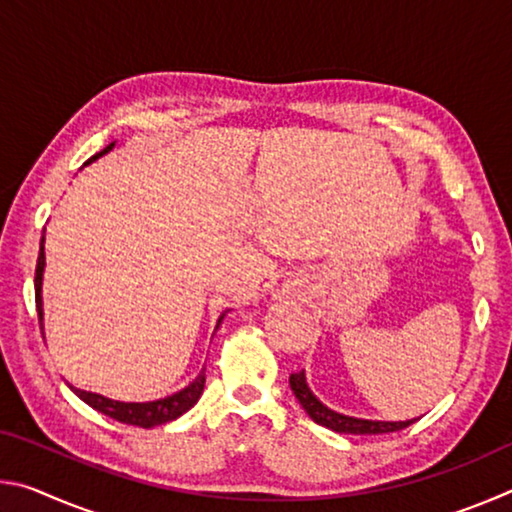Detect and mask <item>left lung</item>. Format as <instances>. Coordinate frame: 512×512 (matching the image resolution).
<instances>
[{"mask_svg":"<svg viewBox=\"0 0 512 512\" xmlns=\"http://www.w3.org/2000/svg\"><path fill=\"white\" fill-rule=\"evenodd\" d=\"M289 386L309 418L316 424H320V427H327L336 433H348V436H379V433H393V431L406 429L409 424L418 420V418L400 420V422L363 420V418H352V415H343L339 411L329 409V406H325L314 393H311L307 377H305V370L293 372V375L289 377Z\"/></svg>","mask_w":512,"mask_h":512,"instance_id":"1","label":"left lung"}]
</instances>
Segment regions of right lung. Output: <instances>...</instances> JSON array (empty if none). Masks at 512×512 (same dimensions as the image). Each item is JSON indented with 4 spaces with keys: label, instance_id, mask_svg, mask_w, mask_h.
<instances>
[{
    "label": "right lung",
    "instance_id": "obj_1",
    "mask_svg": "<svg viewBox=\"0 0 512 512\" xmlns=\"http://www.w3.org/2000/svg\"><path fill=\"white\" fill-rule=\"evenodd\" d=\"M112 146H115V142L108 144L101 153L92 155V158L85 164H90L97 158H101V155H106L108 151H112ZM42 275H45V237L40 239V255H38V266H36V307H38L40 329H42V334H45V309H42ZM225 314H228V311H223L219 320H216V329H219V325L223 323ZM67 386L72 388L76 397H81L85 404L92 406L94 411L108 415V418L117 420V422L133 424V427H142V429H151V427H158V424H167L171 420H176V418H180V415L192 409V406L198 402V397L203 395L205 368L198 372V377L194 381H189V386H185L183 391L162 397V400H153V402H119V400H110V397H106V395L83 391V388H76L72 384H67Z\"/></svg>",
    "mask_w": 512,
    "mask_h": 512
}]
</instances>
